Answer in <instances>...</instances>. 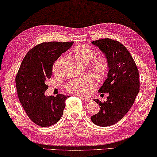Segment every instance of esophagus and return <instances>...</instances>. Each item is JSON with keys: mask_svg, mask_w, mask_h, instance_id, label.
<instances>
[{"mask_svg": "<svg viewBox=\"0 0 157 157\" xmlns=\"http://www.w3.org/2000/svg\"><path fill=\"white\" fill-rule=\"evenodd\" d=\"M80 98H81V99H83V100H84L86 102H90V101H91V100L89 98H86V97H84V96H80Z\"/></svg>", "mask_w": 157, "mask_h": 157, "instance_id": "34e87169", "label": "esophagus"}]
</instances>
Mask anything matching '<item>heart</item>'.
Instances as JSON below:
<instances>
[{
  "label": "heart",
  "instance_id": "1",
  "mask_svg": "<svg viewBox=\"0 0 157 157\" xmlns=\"http://www.w3.org/2000/svg\"><path fill=\"white\" fill-rule=\"evenodd\" d=\"M73 55L78 61L86 63L93 58L94 51L86 45H79L74 48ZM88 67L94 76L96 78H101L106 74L108 70V61L104 56L95 57L90 61ZM95 88V82L88 75L73 79L66 85V89L70 93L76 95H86Z\"/></svg>",
  "mask_w": 157,
  "mask_h": 157
}]
</instances>
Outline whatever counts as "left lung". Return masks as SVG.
<instances>
[{"label":"left lung","instance_id":"8db88e82","mask_svg":"<svg viewBox=\"0 0 157 157\" xmlns=\"http://www.w3.org/2000/svg\"><path fill=\"white\" fill-rule=\"evenodd\" d=\"M91 43L99 48L108 61L107 78L98 92L108 93L109 96L104 102L94 99L100 110L91 119L97 126H111L119 121L134 104L139 91V71L132 55L121 43L109 38Z\"/></svg>","mask_w":157,"mask_h":157}]
</instances>
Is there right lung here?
I'll return each instance as SVG.
<instances>
[{"label":"right lung","instance_id":"1","mask_svg":"<svg viewBox=\"0 0 157 157\" xmlns=\"http://www.w3.org/2000/svg\"><path fill=\"white\" fill-rule=\"evenodd\" d=\"M74 42L42 43L31 49L23 59L16 78L18 96L25 113L42 127L53 125L61 119L69 97L63 94L46 96L53 63Z\"/></svg>","mask_w":157,"mask_h":157}]
</instances>
